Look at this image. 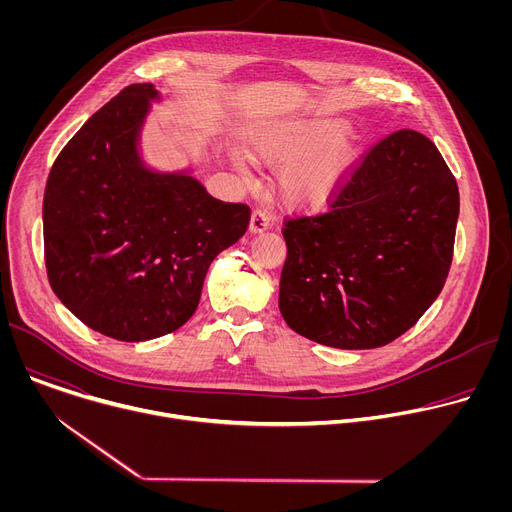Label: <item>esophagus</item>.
Wrapping results in <instances>:
<instances>
[{"instance_id":"esophagus-1","label":"esophagus","mask_w":512,"mask_h":512,"mask_svg":"<svg viewBox=\"0 0 512 512\" xmlns=\"http://www.w3.org/2000/svg\"><path fill=\"white\" fill-rule=\"evenodd\" d=\"M267 229H269V216L265 214V210H261V208L253 210L251 221H249V231H251L253 235H257V233H263V231H267Z\"/></svg>"}]
</instances>
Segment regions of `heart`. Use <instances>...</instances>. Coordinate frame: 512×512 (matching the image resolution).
Instances as JSON below:
<instances>
[{
	"instance_id": "obj_1",
	"label": "heart",
	"mask_w": 512,
	"mask_h": 512,
	"mask_svg": "<svg viewBox=\"0 0 512 512\" xmlns=\"http://www.w3.org/2000/svg\"><path fill=\"white\" fill-rule=\"evenodd\" d=\"M346 133L348 123L342 119L279 121L257 129L247 152L259 162L289 166L279 182L283 202L316 210L340 192L354 166L356 150L342 141Z\"/></svg>"
}]
</instances>
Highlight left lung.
Segmentation results:
<instances>
[{
    "mask_svg": "<svg viewBox=\"0 0 512 512\" xmlns=\"http://www.w3.org/2000/svg\"><path fill=\"white\" fill-rule=\"evenodd\" d=\"M458 214V184L435 145L413 129L387 135L330 212L285 223L283 320L332 348L393 342L440 296Z\"/></svg>",
    "mask_w": 512,
    "mask_h": 512,
    "instance_id": "1",
    "label": "left lung"
}]
</instances>
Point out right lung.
<instances>
[{
  "label": "right lung",
  "mask_w": 512,
  "mask_h": 512,
  "mask_svg": "<svg viewBox=\"0 0 512 512\" xmlns=\"http://www.w3.org/2000/svg\"><path fill=\"white\" fill-rule=\"evenodd\" d=\"M160 93L123 89L58 154L44 192V255L58 300L91 330L143 342L196 312L214 257L247 231V204L212 198L192 170L158 172L139 152Z\"/></svg>",
  "instance_id": "obj_1"
}]
</instances>
